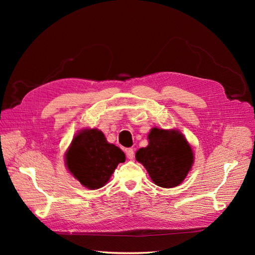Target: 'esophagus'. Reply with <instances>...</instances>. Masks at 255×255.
Listing matches in <instances>:
<instances>
[{
  "label": "esophagus",
  "mask_w": 255,
  "mask_h": 255,
  "mask_svg": "<svg viewBox=\"0 0 255 255\" xmlns=\"http://www.w3.org/2000/svg\"><path fill=\"white\" fill-rule=\"evenodd\" d=\"M126 153H127V156L128 159H133L135 157V152H134V149H132V148L127 149Z\"/></svg>",
  "instance_id": "esophagus-1"
}]
</instances>
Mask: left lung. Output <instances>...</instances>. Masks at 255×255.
Listing matches in <instances>:
<instances>
[{
	"label": "left lung",
	"instance_id": "obj_1",
	"mask_svg": "<svg viewBox=\"0 0 255 255\" xmlns=\"http://www.w3.org/2000/svg\"><path fill=\"white\" fill-rule=\"evenodd\" d=\"M149 145L136 152V160L141 163L157 186L172 188L180 185L194 163L189 143L179 130L154 128L148 136Z\"/></svg>",
	"mask_w": 255,
	"mask_h": 255
}]
</instances>
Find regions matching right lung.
Returning <instances> with one entry per match:
<instances>
[{
	"label": "right lung",
	"mask_w": 255,
	"mask_h": 255,
	"mask_svg": "<svg viewBox=\"0 0 255 255\" xmlns=\"http://www.w3.org/2000/svg\"><path fill=\"white\" fill-rule=\"evenodd\" d=\"M121 149L106 141L97 128L85 129L74 137L66 154L69 170L82 185L98 189L109 182L119 163H125Z\"/></svg>",
	"instance_id": "right-lung-1"
}]
</instances>
